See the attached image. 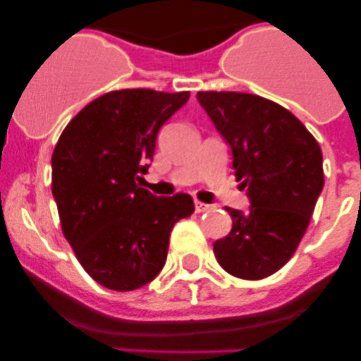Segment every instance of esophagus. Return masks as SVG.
Returning a JSON list of instances; mask_svg holds the SVG:
<instances>
[{
  "label": "esophagus",
  "instance_id": "obj_1",
  "mask_svg": "<svg viewBox=\"0 0 361 361\" xmlns=\"http://www.w3.org/2000/svg\"><path fill=\"white\" fill-rule=\"evenodd\" d=\"M209 209H211L209 204H204L201 201H195V211H197V213H204V211H209Z\"/></svg>",
  "mask_w": 361,
  "mask_h": 361
}]
</instances>
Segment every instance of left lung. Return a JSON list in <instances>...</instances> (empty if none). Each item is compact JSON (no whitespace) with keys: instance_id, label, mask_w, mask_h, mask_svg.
Here are the masks:
<instances>
[{"instance_id":"1","label":"left lung","mask_w":361,"mask_h":361,"mask_svg":"<svg viewBox=\"0 0 361 361\" xmlns=\"http://www.w3.org/2000/svg\"><path fill=\"white\" fill-rule=\"evenodd\" d=\"M231 145L235 180L251 207H225L232 231L213 245L218 264L241 279H264L293 257L322 194L323 155L304 123L281 104L245 92H199Z\"/></svg>"}]
</instances>
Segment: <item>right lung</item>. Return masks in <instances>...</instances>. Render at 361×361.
Here are the masks:
<instances>
[{
    "instance_id": "1",
    "label": "right lung",
    "mask_w": 361,
    "mask_h": 361,
    "mask_svg": "<svg viewBox=\"0 0 361 361\" xmlns=\"http://www.w3.org/2000/svg\"><path fill=\"white\" fill-rule=\"evenodd\" d=\"M190 92L122 89L90 101L52 154L61 228L87 274L130 292L162 271L174 224L194 213L188 194L155 197L140 187L160 127Z\"/></svg>"
}]
</instances>
